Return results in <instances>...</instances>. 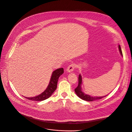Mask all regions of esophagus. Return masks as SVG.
Returning a JSON list of instances; mask_svg holds the SVG:
<instances>
[{"label":"esophagus","instance_id":"34e87169","mask_svg":"<svg viewBox=\"0 0 132 132\" xmlns=\"http://www.w3.org/2000/svg\"><path fill=\"white\" fill-rule=\"evenodd\" d=\"M76 67V65L75 64H71L70 65H69L67 69V71L68 72H71V71H72L73 70V69Z\"/></svg>","mask_w":132,"mask_h":132}]
</instances>
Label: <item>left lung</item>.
<instances>
[{
  "label": "left lung",
  "instance_id": "8db88e82",
  "mask_svg": "<svg viewBox=\"0 0 132 132\" xmlns=\"http://www.w3.org/2000/svg\"><path fill=\"white\" fill-rule=\"evenodd\" d=\"M119 51H120V52L121 55L123 56V54H122L121 46L120 45H119ZM81 84H82V77H81V75L79 74V77H78V85L76 88L75 89V92H76L77 96H78L80 99H81L87 101H92L101 99L102 98L105 97L106 96H108V95H106V96H103V97H92L91 96L86 95V94H85L84 92H83L81 91Z\"/></svg>",
  "mask_w": 132,
  "mask_h": 132
}]
</instances>
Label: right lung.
I'll return each instance as SVG.
<instances>
[{
  "label": "right lung",
  "mask_w": 132,
  "mask_h": 132,
  "mask_svg": "<svg viewBox=\"0 0 132 132\" xmlns=\"http://www.w3.org/2000/svg\"><path fill=\"white\" fill-rule=\"evenodd\" d=\"M64 73V69L63 68H59L54 70L52 75L51 78V80L48 85L47 88L39 96L34 97H25L26 98L32 100V101H40L44 100L47 98H48L52 95V93L55 91V90L57 88V85L59 78L61 75Z\"/></svg>",
  "instance_id": "right-lung-1"
}]
</instances>
